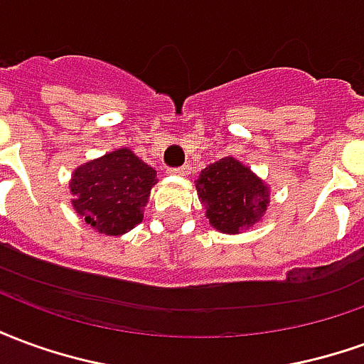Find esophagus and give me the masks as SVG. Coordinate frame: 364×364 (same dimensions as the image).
Listing matches in <instances>:
<instances>
[{"label":"esophagus","mask_w":364,"mask_h":364,"mask_svg":"<svg viewBox=\"0 0 364 364\" xmlns=\"http://www.w3.org/2000/svg\"><path fill=\"white\" fill-rule=\"evenodd\" d=\"M167 171H169V173H173V175H189L191 173V166H189V164H185V166H181V167H169Z\"/></svg>","instance_id":"obj_1"}]
</instances>
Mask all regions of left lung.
I'll list each match as a JSON object with an SVG mask.
<instances>
[{
	"mask_svg": "<svg viewBox=\"0 0 364 364\" xmlns=\"http://www.w3.org/2000/svg\"><path fill=\"white\" fill-rule=\"evenodd\" d=\"M197 193L210 224L224 234L250 228L269 205L267 187L234 158H224L203 169Z\"/></svg>",
	"mask_w": 364,
	"mask_h": 364,
	"instance_id": "obj_1",
	"label": "left lung"
}]
</instances>
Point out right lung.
I'll list each match as a JSON object with an SVG mask.
<instances>
[{
    "mask_svg": "<svg viewBox=\"0 0 364 364\" xmlns=\"http://www.w3.org/2000/svg\"><path fill=\"white\" fill-rule=\"evenodd\" d=\"M156 181V169L122 148L75 169L72 203L97 232L120 236L142 222V208Z\"/></svg>",
    "mask_w": 364,
    "mask_h": 364,
    "instance_id": "obj_1",
    "label": "right lung"
}]
</instances>
